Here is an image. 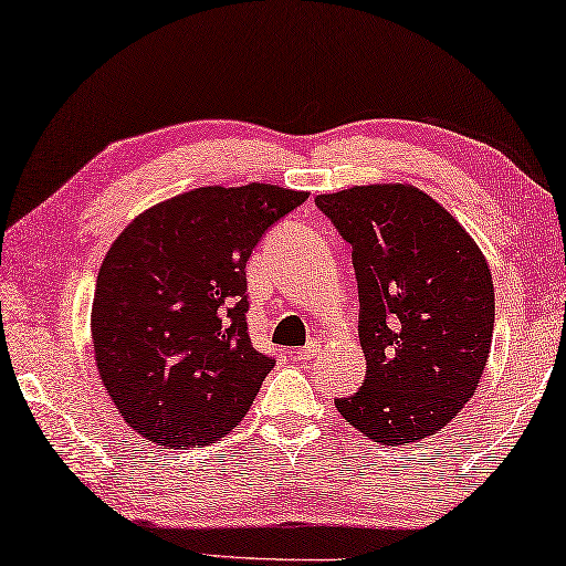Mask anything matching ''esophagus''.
I'll return each instance as SVG.
<instances>
[{
    "label": "esophagus",
    "mask_w": 566,
    "mask_h": 566,
    "mask_svg": "<svg viewBox=\"0 0 566 566\" xmlns=\"http://www.w3.org/2000/svg\"><path fill=\"white\" fill-rule=\"evenodd\" d=\"M318 352H321V344H318V342H311V344L303 346V349L293 352V356H295V359H298V361H311V359H316Z\"/></svg>",
    "instance_id": "34e87169"
}]
</instances>
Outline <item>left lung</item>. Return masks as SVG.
<instances>
[{
    "label": "left lung",
    "instance_id": "8db88e82",
    "mask_svg": "<svg viewBox=\"0 0 566 566\" xmlns=\"http://www.w3.org/2000/svg\"><path fill=\"white\" fill-rule=\"evenodd\" d=\"M316 205L352 245L367 356V379L336 410L379 446L428 438L463 410L489 361V263L463 224L412 185L349 187Z\"/></svg>",
    "mask_w": 566,
    "mask_h": 566
}]
</instances>
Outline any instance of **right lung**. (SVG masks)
<instances>
[{"label":"right lung","mask_w":566,"mask_h":566,"mask_svg":"<svg viewBox=\"0 0 566 566\" xmlns=\"http://www.w3.org/2000/svg\"><path fill=\"white\" fill-rule=\"evenodd\" d=\"M277 185L199 187L149 207L113 240L95 281V367L118 415L156 446L224 438L273 369L248 336L245 265L306 202Z\"/></svg>","instance_id":"right-lung-1"}]
</instances>
